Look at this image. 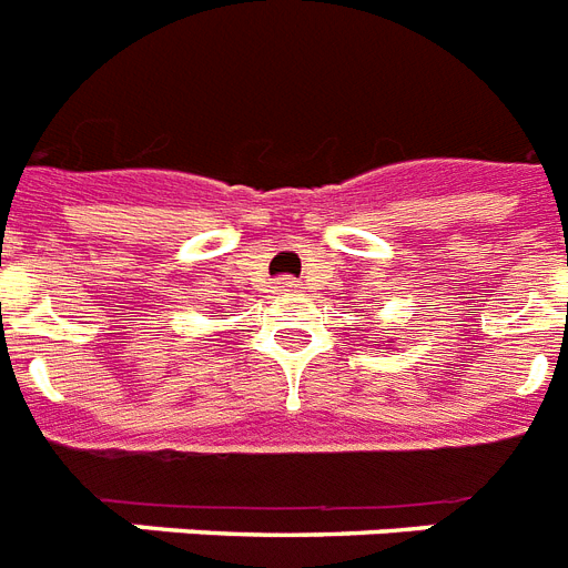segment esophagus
<instances>
[{
  "label": "esophagus",
  "instance_id": "obj_1",
  "mask_svg": "<svg viewBox=\"0 0 568 568\" xmlns=\"http://www.w3.org/2000/svg\"><path fill=\"white\" fill-rule=\"evenodd\" d=\"M298 287H302V284H298L296 278H290V275L287 278H278V290H284V293H296Z\"/></svg>",
  "mask_w": 568,
  "mask_h": 568
}]
</instances>
